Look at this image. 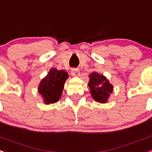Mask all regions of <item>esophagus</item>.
I'll return each instance as SVG.
<instances>
[{
  "mask_svg": "<svg viewBox=\"0 0 152 152\" xmlns=\"http://www.w3.org/2000/svg\"><path fill=\"white\" fill-rule=\"evenodd\" d=\"M71 74L73 76H80V70L76 68H73L71 69Z\"/></svg>",
  "mask_w": 152,
  "mask_h": 152,
  "instance_id": "34e87169",
  "label": "esophagus"
}]
</instances>
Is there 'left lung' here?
<instances>
[{
	"label": "left lung",
	"mask_w": 152,
	"mask_h": 152,
	"mask_svg": "<svg viewBox=\"0 0 152 152\" xmlns=\"http://www.w3.org/2000/svg\"><path fill=\"white\" fill-rule=\"evenodd\" d=\"M89 87L92 96L99 103H106L110 94L113 91V86L110 83L105 76L93 72L90 75Z\"/></svg>",
	"instance_id": "obj_1"
}]
</instances>
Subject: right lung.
Instances as JSON below:
<instances>
[{
	"instance_id": "1",
	"label": "right lung",
	"mask_w": 152,
	"mask_h": 152,
	"mask_svg": "<svg viewBox=\"0 0 152 152\" xmlns=\"http://www.w3.org/2000/svg\"><path fill=\"white\" fill-rule=\"evenodd\" d=\"M68 76V73L63 70L51 69L48 75L41 81L39 88V92L42 95L45 104H53L59 100Z\"/></svg>"
}]
</instances>
